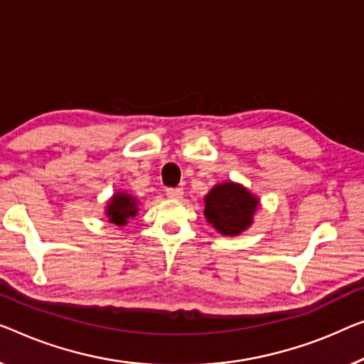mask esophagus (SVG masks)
Listing matches in <instances>:
<instances>
[{
  "label": "esophagus",
  "instance_id": "obj_1",
  "mask_svg": "<svg viewBox=\"0 0 364 364\" xmlns=\"http://www.w3.org/2000/svg\"><path fill=\"white\" fill-rule=\"evenodd\" d=\"M166 196L171 199H181L183 198V189L181 188H168Z\"/></svg>",
  "mask_w": 364,
  "mask_h": 364
}]
</instances>
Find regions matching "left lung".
<instances>
[{
    "label": "left lung",
    "mask_w": 364,
    "mask_h": 364,
    "mask_svg": "<svg viewBox=\"0 0 364 364\" xmlns=\"http://www.w3.org/2000/svg\"><path fill=\"white\" fill-rule=\"evenodd\" d=\"M259 200L242 184L227 181L204 196V215L222 235L235 237L253 224Z\"/></svg>",
    "instance_id": "1"
}]
</instances>
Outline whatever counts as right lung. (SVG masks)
<instances>
[{"instance_id": "add662e5", "label": "right lung", "mask_w": 364, "mask_h": 364, "mask_svg": "<svg viewBox=\"0 0 364 364\" xmlns=\"http://www.w3.org/2000/svg\"><path fill=\"white\" fill-rule=\"evenodd\" d=\"M137 199L132 194L116 193L112 194L109 203L106 205V217L111 224L126 225L129 219H132L137 214Z\"/></svg>"}]
</instances>
